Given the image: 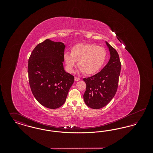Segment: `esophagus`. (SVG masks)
<instances>
[{"label": "esophagus", "instance_id": "esophagus-1", "mask_svg": "<svg viewBox=\"0 0 153 153\" xmlns=\"http://www.w3.org/2000/svg\"><path fill=\"white\" fill-rule=\"evenodd\" d=\"M74 80H75L76 81H78L80 80V78L77 77H74Z\"/></svg>", "mask_w": 153, "mask_h": 153}]
</instances>
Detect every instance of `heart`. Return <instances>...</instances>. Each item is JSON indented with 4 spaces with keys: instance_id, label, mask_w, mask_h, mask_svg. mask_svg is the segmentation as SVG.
<instances>
[{
    "instance_id": "b5f03b06",
    "label": "heart",
    "mask_w": 153,
    "mask_h": 153,
    "mask_svg": "<svg viewBox=\"0 0 153 153\" xmlns=\"http://www.w3.org/2000/svg\"><path fill=\"white\" fill-rule=\"evenodd\" d=\"M106 58V50L95 44L76 45L72 47L71 53L65 52L64 54L68 72L72 73L76 62H79V68L85 75H92L99 72Z\"/></svg>"
}]
</instances>
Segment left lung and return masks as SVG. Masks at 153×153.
<instances>
[{
  "mask_svg": "<svg viewBox=\"0 0 153 153\" xmlns=\"http://www.w3.org/2000/svg\"><path fill=\"white\" fill-rule=\"evenodd\" d=\"M109 48L111 57L108 64L99 73L84 78L86 91L84 100L87 105L93 109H100L105 106L117 93L121 62L117 51L105 42Z\"/></svg>",
  "mask_w": 153,
  "mask_h": 153,
  "instance_id": "left-lung-1",
  "label": "left lung"
}]
</instances>
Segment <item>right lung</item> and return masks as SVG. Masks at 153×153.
I'll return each instance as SVG.
<instances>
[{"label":"right lung","mask_w":153,"mask_h":153,"mask_svg":"<svg viewBox=\"0 0 153 153\" xmlns=\"http://www.w3.org/2000/svg\"><path fill=\"white\" fill-rule=\"evenodd\" d=\"M65 46L47 39L38 44L28 62L29 82L33 95L44 107L56 109L65 102L74 76L64 69Z\"/></svg>","instance_id":"obj_1"}]
</instances>
